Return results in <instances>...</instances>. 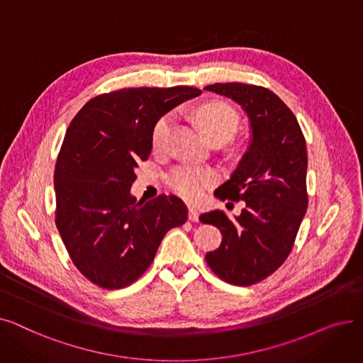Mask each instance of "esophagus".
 <instances>
[{"label": "esophagus", "mask_w": 363, "mask_h": 363, "mask_svg": "<svg viewBox=\"0 0 363 363\" xmlns=\"http://www.w3.org/2000/svg\"><path fill=\"white\" fill-rule=\"evenodd\" d=\"M199 216H200V213H199L197 208L189 206V207H188V219L193 220V222H197V220H199Z\"/></svg>", "instance_id": "34e87169"}]
</instances>
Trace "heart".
Here are the masks:
<instances>
[{
	"instance_id": "obj_1",
	"label": "heart",
	"mask_w": 363,
	"mask_h": 363,
	"mask_svg": "<svg viewBox=\"0 0 363 363\" xmlns=\"http://www.w3.org/2000/svg\"><path fill=\"white\" fill-rule=\"evenodd\" d=\"M194 118L201 128L207 140L216 137L231 138L238 128V113L226 103L207 101L199 106L194 111ZM174 126L172 114L160 118L151 132L152 148L162 151L167 147L169 137ZM216 177L212 170L193 164L177 167L167 178V185L172 191L186 200H197L203 196L204 189L215 182Z\"/></svg>"
}]
</instances>
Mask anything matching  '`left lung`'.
<instances>
[{"mask_svg":"<svg viewBox=\"0 0 363 363\" xmlns=\"http://www.w3.org/2000/svg\"><path fill=\"white\" fill-rule=\"evenodd\" d=\"M206 91L235 101L250 122V143L231 178L215 196L245 203L240 216L203 213L220 230L222 242L206 262L223 281L252 285L274 274L289 257L308 208L306 141L293 111L272 91L240 82Z\"/></svg>","mask_w":363,"mask_h":363,"instance_id":"obj_1","label":"left lung"}]
</instances>
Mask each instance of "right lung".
I'll return each instance as SVG.
<instances>
[{"mask_svg": "<svg viewBox=\"0 0 363 363\" xmlns=\"http://www.w3.org/2000/svg\"><path fill=\"white\" fill-rule=\"evenodd\" d=\"M200 89L125 88L89 100L70 122L54 172L55 225L84 277L107 290L138 279L172 228L185 223L181 199L137 201L130 186L148 159L151 132Z\"/></svg>", "mask_w": 363, "mask_h": 363, "instance_id": "right-lung-1", "label": "right lung"}]
</instances>
